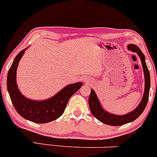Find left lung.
<instances>
[{"label": "left lung", "mask_w": 157, "mask_h": 157, "mask_svg": "<svg viewBox=\"0 0 157 157\" xmlns=\"http://www.w3.org/2000/svg\"><path fill=\"white\" fill-rule=\"evenodd\" d=\"M127 48H128L129 51L136 53L139 55L141 62H142L143 71H144V91L140 104L138 105V106L135 109L132 110L130 113L123 115H118L112 114V113H108L106 110L103 109L102 106L100 103V101L98 100L97 95H96L95 92L93 89H91L90 95H89V108H90L91 113H92V115L102 123L111 125V126H121V125L133 121L134 120L139 118L140 115L143 113L144 109H145L146 105L147 104V101H148L149 91L150 87H151V78H150L149 70L145 63L144 55L142 52L140 48L136 44H129L127 46Z\"/></svg>", "instance_id": "left-lung-1"}]
</instances>
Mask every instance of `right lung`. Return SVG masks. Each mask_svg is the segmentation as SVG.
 Segmentation results:
<instances>
[{
	"label": "right lung",
	"instance_id": "obj_1",
	"mask_svg": "<svg viewBox=\"0 0 157 157\" xmlns=\"http://www.w3.org/2000/svg\"><path fill=\"white\" fill-rule=\"evenodd\" d=\"M27 48L18 53L9 70L7 90L15 109L21 116L37 124L48 123L57 119L63 114L68 100L82 86V83L77 82L66 86L52 98L44 101H34L25 97L17 86L16 71L19 61Z\"/></svg>",
	"mask_w": 157,
	"mask_h": 157
}]
</instances>
